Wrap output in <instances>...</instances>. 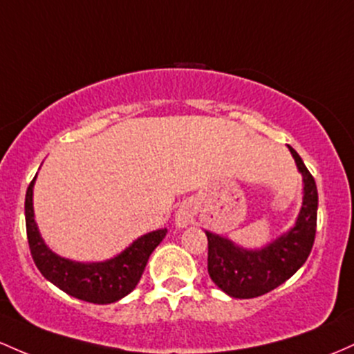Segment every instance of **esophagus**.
<instances>
[{"label": "esophagus", "mask_w": 354, "mask_h": 354, "mask_svg": "<svg viewBox=\"0 0 354 354\" xmlns=\"http://www.w3.org/2000/svg\"><path fill=\"white\" fill-rule=\"evenodd\" d=\"M193 221V212L189 205H181L180 208L176 209V215H174V223H176L178 228L188 227Z\"/></svg>", "instance_id": "obj_1"}]
</instances>
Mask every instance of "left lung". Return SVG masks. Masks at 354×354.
<instances>
[{
	"instance_id": "left-lung-1",
	"label": "left lung",
	"mask_w": 354,
	"mask_h": 354,
	"mask_svg": "<svg viewBox=\"0 0 354 354\" xmlns=\"http://www.w3.org/2000/svg\"><path fill=\"white\" fill-rule=\"evenodd\" d=\"M287 147L304 183L296 225L262 248H243L225 236L205 232L208 239V274L230 297L252 299L270 292L292 277L310 254L317 220L316 181L296 149Z\"/></svg>"
}]
</instances>
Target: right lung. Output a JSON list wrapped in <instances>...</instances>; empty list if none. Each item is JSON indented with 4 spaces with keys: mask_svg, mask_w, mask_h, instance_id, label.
Instances as JSON below:
<instances>
[{
    "mask_svg": "<svg viewBox=\"0 0 354 354\" xmlns=\"http://www.w3.org/2000/svg\"><path fill=\"white\" fill-rule=\"evenodd\" d=\"M35 180L37 176L26 189L25 218L30 252L41 275L68 296L94 304H111L133 292L146 269L147 259L162 242L168 230L161 228L139 236L126 250L104 262H75L64 259L46 247L38 232L33 213Z\"/></svg>",
    "mask_w": 354,
    "mask_h": 354,
    "instance_id": "1",
    "label": "right lung"
}]
</instances>
